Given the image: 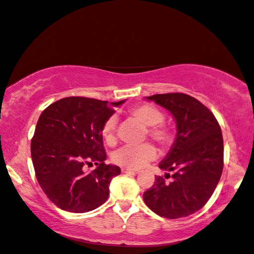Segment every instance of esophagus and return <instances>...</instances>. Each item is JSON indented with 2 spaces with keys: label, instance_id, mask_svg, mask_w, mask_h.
Masks as SVG:
<instances>
[{
  "label": "esophagus",
  "instance_id": "1",
  "mask_svg": "<svg viewBox=\"0 0 254 254\" xmlns=\"http://www.w3.org/2000/svg\"><path fill=\"white\" fill-rule=\"evenodd\" d=\"M122 172L123 173H134V174H138L140 171L132 170V168H122Z\"/></svg>",
  "mask_w": 254,
  "mask_h": 254
}]
</instances>
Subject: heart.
Wrapping results in <instances>:
<instances>
[{"instance_id":"obj_1","label":"heart","mask_w":254,"mask_h":254,"mask_svg":"<svg viewBox=\"0 0 254 254\" xmlns=\"http://www.w3.org/2000/svg\"><path fill=\"white\" fill-rule=\"evenodd\" d=\"M128 114L133 120L149 126V137L159 143L162 148L167 149L174 142L173 129L165 124L164 114L151 104H138L129 109ZM116 128L117 121L114 116L109 117L103 124L101 133L104 141L108 144H114L116 142ZM157 153L153 144L149 142L140 145H125L122 149L116 151L113 156V160L116 164L128 168H140L150 161L155 160Z\"/></svg>"}]
</instances>
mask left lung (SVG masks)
<instances>
[{
    "label": "left lung",
    "mask_w": 254,
    "mask_h": 254,
    "mask_svg": "<svg viewBox=\"0 0 254 254\" xmlns=\"http://www.w3.org/2000/svg\"><path fill=\"white\" fill-rule=\"evenodd\" d=\"M146 99L171 112L176 121L177 134L172 149L159 165L173 175L155 176L153 186L143 193V200L162 217L189 216L206 204L222 176L221 126L206 106L188 94H154ZM170 177L172 180L167 182Z\"/></svg>",
    "instance_id": "left-lung-1"
}]
</instances>
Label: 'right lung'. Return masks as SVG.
Wrapping results in <instances>:
<instances>
[{
	"instance_id": "add662e5",
	"label": "right lung",
	"mask_w": 254,
	"mask_h": 254,
	"mask_svg": "<svg viewBox=\"0 0 254 254\" xmlns=\"http://www.w3.org/2000/svg\"><path fill=\"white\" fill-rule=\"evenodd\" d=\"M109 103L83 97H68L42 112L31 139V159L38 183L60 208L86 213L102 205L109 186L121 168L106 165L101 129L114 113ZM93 161L97 168L86 173L83 166Z\"/></svg>"
}]
</instances>
